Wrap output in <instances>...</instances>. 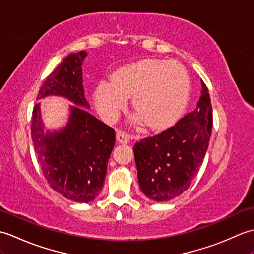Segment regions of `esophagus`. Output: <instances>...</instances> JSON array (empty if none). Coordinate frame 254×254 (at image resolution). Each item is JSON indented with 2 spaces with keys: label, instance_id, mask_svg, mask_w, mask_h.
<instances>
[{
  "label": "esophagus",
  "instance_id": "obj_1",
  "mask_svg": "<svg viewBox=\"0 0 254 254\" xmlns=\"http://www.w3.org/2000/svg\"><path fill=\"white\" fill-rule=\"evenodd\" d=\"M117 141L121 144L128 143V141H130V135L123 131H118L117 132Z\"/></svg>",
  "mask_w": 254,
  "mask_h": 254
}]
</instances>
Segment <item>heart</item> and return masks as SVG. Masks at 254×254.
I'll return each instance as SVG.
<instances>
[{"label":"heart","instance_id":"obj_1","mask_svg":"<svg viewBox=\"0 0 254 254\" xmlns=\"http://www.w3.org/2000/svg\"><path fill=\"white\" fill-rule=\"evenodd\" d=\"M190 78L180 63L146 59L119 68L111 80H101L95 90V106L112 122L132 97L135 122L163 131L179 120L190 98Z\"/></svg>","mask_w":254,"mask_h":254}]
</instances>
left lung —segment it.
<instances>
[{"instance_id": "1", "label": "left lung", "mask_w": 254, "mask_h": 254, "mask_svg": "<svg viewBox=\"0 0 254 254\" xmlns=\"http://www.w3.org/2000/svg\"><path fill=\"white\" fill-rule=\"evenodd\" d=\"M213 111L206 85L192 112L174 127L134 145L141 191L156 202L181 195L199 170L212 134Z\"/></svg>"}]
</instances>
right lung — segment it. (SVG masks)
<instances>
[{
	"mask_svg": "<svg viewBox=\"0 0 254 254\" xmlns=\"http://www.w3.org/2000/svg\"><path fill=\"white\" fill-rule=\"evenodd\" d=\"M86 56L85 51H79L64 58L46 78L37 97L62 96L77 105L69 108L66 127L46 132L40 104H36L31 120V138L46 180L62 196L79 203L98 196L116 142L115 130L82 108H89L82 73Z\"/></svg>",
	"mask_w": 254,
	"mask_h": 254,
	"instance_id": "right-lung-1",
	"label": "right lung"
}]
</instances>
